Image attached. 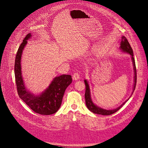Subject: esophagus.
Instances as JSON below:
<instances>
[{
  "label": "esophagus",
  "instance_id": "esophagus-1",
  "mask_svg": "<svg viewBox=\"0 0 148 148\" xmlns=\"http://www.w3.org/2000/svg\"><path fill=\"white\" fill-rule=\"evenodd\" d=\"M80 78V74H78V73H74L73 75V80H78Z\"/></svg>",
  "mask_w": 148,
  "mask_h": 148
}]
</instances>
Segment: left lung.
Wrapping results in <instances>:
<instances>
[{"label":"left lung","instance_id":"left-lung-1","mask_svg":"<svg viewBox=\"0 0 148 148\" xmlns=\"http://www.w3.org/2000/svg\"><path fill=\"white\" fill-rule=\"evenodd\" d=\"M121 50L125 53H129L131 55L132 57V60L134 66V86H133V90L132 93H133V92L135 89L136 87V80H137V75H136V64H135V61H134V58L133 57V49L130 45V43L128 42L127 39L126 37L124 36L122 37L121 39V42L120 43V47ZM84 83L86 85V92H85V101H86V104L88 109V110H90L91 112H92L94 114H99V115H111L115 112H116L117 111H119L120 108L123 106V105L128 101L129 99H127L126 101H125L121 105H120L119 107L116 108V109L111 110H107L103 109V108H101L99 106H97L92 101L91 96H90V87L89 85H88V82L86 80H84ZM131 95V96H132ZM131 97V96H130Z\"/></svg>","mask_w":148,"mask_h":148}]
</instances>
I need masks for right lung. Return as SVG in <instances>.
Listing matches in <instances>:
<instances>
[{"instance_id":"add662e5","label":"right lung","mask_w":148,"mask_h":148,"mask_svg":"<svg viewBox=\"0 0 148 148\" xmlns=\"http://www.w3.org/2000/svg\"><path fill=\"white\" fill-rule=\"evenodd\" d=\"M32 37L28 33L19 46L15 61V77L16 88L19 97L35 112L41 115H51L60 109L64 92L72 82L70 75L63 74L56 77L46 89L39 95H34L27 90L22 76L21 60L23 49L27 40Z\"/></svg>"}]
</instances>
